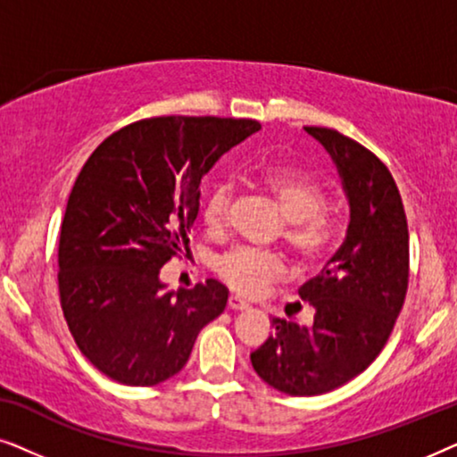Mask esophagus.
Masks as SVG:
<instances>
[{
  "mask_svg": "<svg viewBox=\"0 0 457 457\" xmlns=\"http://www.w3.org/2000/svg\"><path fill=\"white\" fill-rule=\"evenodd\" d=\"M228 308L230 310H247L249 302H245V299L239 297V295H230L228 297Z\"/></svg>",
  "mask_w": 457,
  "mask_h": 457,
  "instance_id": "esophagus-1",
  "label": "esophagus"
}]
</instances>
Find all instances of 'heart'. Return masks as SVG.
Wrapping results in <instances>:
<instances>
[{
  "instance_id": "1",
  "label": "heart",
  "mask_w": 457,
  "mask_h": 457,
  "mask_svg": "<svg viewBox=\"0 0 457 457\" xmlns=\"http://www.w3.org/2000/svg\"><path fill=\"white\" fill-rule=\"evenodd\" d=\"M264 191L274 199L287 222L285 241L303 262H316L330 249L333 228L327 220L328 197L318 180L293 170H270L260 179ZM230 189L218 185L205 199L204 224L212 233L227 227ZM216 270L230 289L243 295H258L268 285L283 277L285 264L278 255L255 249H230L218 260Z\"/></svg>"
}]
</instances>
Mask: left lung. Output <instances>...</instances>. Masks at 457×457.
<instances>
[{
    "mask_svg": "<svg viewBox=\"0 0 457 457\" xmlns=\"http://www.w3.org/2000/svg\"><path fill=\"white\" fill-rule=\"evenodd\" d=\"M303 129L337 166L349 224L339 252L299 289L314 322L272 318L274 333L249 355L264 383L295 397L333 391L372 364L402 312L410 270L408 220L386 166L333 129Z\"/></svg>",
    "mask_w": 457,
    "mask_h": 457,
    "instance_id": "obj_1",
    "label": "left lung"
}]
</instances>
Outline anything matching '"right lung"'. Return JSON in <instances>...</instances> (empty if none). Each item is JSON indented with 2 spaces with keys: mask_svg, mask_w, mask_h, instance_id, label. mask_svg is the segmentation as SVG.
I'll return each instance as SVG.
<instances>
[{
  "mask_svg": "<svg viewBox=\"0 0 457 457\" xmlns=\"http://www.w3.org/2000/svg\"><path fill=\"white\" fill-rule=\"evenodd\" d=\"M260 129L243 118H149L85 162L62 220L58 285L74 341L105 377L130 386L174 377L227 308L222 283L170 291L160 268L189 243L204 174Z\"/></svg>",
  "mask_w": 457,
  "mask_h": 457,
  "instance_id": "add662e5",
  "label": "right lung"
}]
</instances>
